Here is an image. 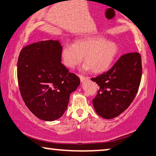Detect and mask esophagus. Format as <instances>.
<instances>
[{
  "mask_svg": "<svg viewBox=\"0 0 156 156\" xmlns=\"http://www.w3.org/2000/svg\"><path fill=\"white\" fill-rule=\"evenodd\" d=\"M79 77H80V80H81V82H84V81H85V80H88L87 76H83V75H82V74H79Z\"/></svg>",
  "mask_w": 156,
  "mask_h": 156,
  "instance_id": "esophagus-1",
  "label": "esophagus"
}]
</instances>
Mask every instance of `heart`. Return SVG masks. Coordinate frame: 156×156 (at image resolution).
<instances>
[{
    "label": "heart",
    "mask_w": 156,
    "mask_h": 156,
    "mask_svg": "<svg viewBox=\"0 0 156 156\" xmlns=\"http://www.w3.org/2000/svg\"><path fill=\"white\" fill-rule=\"evenodd\" d=\"M118 53V46L111 40L103 37H83L74 45L66 44L62 48L61 56L63 63L74 69L83 60L84 70L93 69L94 72H103L109 68Z\"/></svg>",
    "instance_id": "heart-1"
}]
</instances>
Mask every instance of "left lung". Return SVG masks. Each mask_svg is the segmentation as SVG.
I'll list each match as a JSON object with an SVG mask.
<instances>
[{
	"label": "left lung",
	"mask_w": 156,
	"mask_h": 156,
	"mask_svg": "<svg viewBox=\"0 0 156 156\" xmlns=\"http://www.w3.org/2000/svg\"><path fill=\"white\" fill-rule=\"evenodd\" d=\"M141 77V55L134 52L122 55L108 72L92 78L100 87L93 100L96 113L106 119L119 116L134 101Z\"/></svg>",
	"instance_id": "obj_1"
}]
</instances>
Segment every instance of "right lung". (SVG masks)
Wrapping results in <instances>:
<instances>
[{"label": "right lung", "mask_w": 156, "mask_h": 156, "mask_svg": "<svg viewBox=\"0 0 156 156\" xmlns=\"http://www.w3.org/2000/svg\"><path fill=\"white\" fill-rule=\"evenodd\" d=\"M58 40L28 45L19 53L17 78L21 95L37 118L52 122L63 116L80 80L61 63Z\"/></svg>", "instance_id": "obj_1"}]
</instances>
